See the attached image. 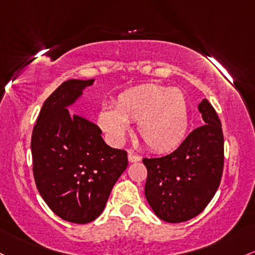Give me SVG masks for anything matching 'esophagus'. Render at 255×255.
<instances>
[{
	"mask_svg": "<svg viewBox=\"0 0 255 255\" xmlns=\"http://www.w3.org/2000/svg\"><path fill=\"white\" fill-rule=\"evenodd\" d=\"M128 159H129V162H138V161H140L141 157L139 155H135V153L129 152L128 153Z\"/></svg>",
	"mask_w": 255,
	"mask_h": 255,
	"instance_id": "obj_1",
	"label": "esophagus"
}]
</instances>
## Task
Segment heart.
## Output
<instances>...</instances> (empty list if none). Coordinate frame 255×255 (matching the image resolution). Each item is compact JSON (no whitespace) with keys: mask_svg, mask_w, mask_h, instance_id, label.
Wrapping results in <instances>:
<instances>
[{"mask_svg":"<svg viewBox=\"0 0 255 255\" xmlns=\"http://www.w3.org/2000/svg\"><path fill=\"white\" fill-rule=\"evenodd\" d=\"M136 122V133L150 150L167 152L183 141L189 127V110L177 88L142 85L119 96L115 110L103 109L99 125L115 142L127 133V123Z\"/></svg>","mask_w":255,"mask_h":255,"instance_id":"heart-1","label":"heart"}]
</instances>
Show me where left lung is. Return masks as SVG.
I'll list each match as a JSON object with an SVG mask.
<instances>
[{"mask_svg": "<svg viewBox=\"0 0 255 255\" xmlns=\"http://www.w3.org/2000/svg\"><path fill=\"white\" fill-rule=\"evenodd\" d=\"M205 125L192 130L177 150L162 157L142 158L147 169L145 197L167 223H183L198 215L220 185L224 135L219 116L207 99L198 105Z\"/></svg>", "mask_w": 255, "mask_h": 255, "instance_id": "left-lung-1", "label": "left lung"}]
</instances>
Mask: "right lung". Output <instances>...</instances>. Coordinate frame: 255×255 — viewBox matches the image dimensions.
<instances>
[{
    "mask_svg": "<svg viewBox=\"0 0 255 255\" xmlns=\"http://www.w3.org/2000/svg\"><path fill=\"white\" fill-rule=\"evenodd\" d=\"M93 81L61 83L44 102L31 136L38 192L58 217L76 224L102 214L128 166L127 151L109 146L97 125L66 109Z\"/></svg>",
    "mask_w": 255,
    "mask_h": 255,
    "instance_id": "1",
    "label": "right lung"
}]
</instances>
